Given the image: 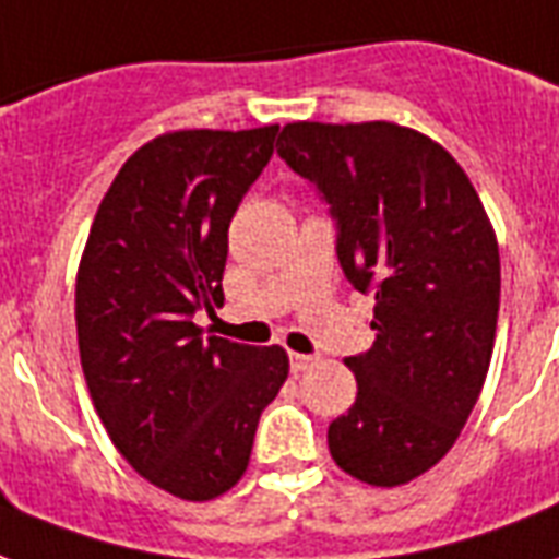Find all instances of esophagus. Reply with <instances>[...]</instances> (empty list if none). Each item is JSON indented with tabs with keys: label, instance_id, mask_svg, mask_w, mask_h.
Wrapping results in <instances>:
<instances>
[{
	"label": "esophagus",
	"instance_id": "esophagus-1",
	"mask_svg": "<svg viewBox=\"0 0 559 559\" xmlns=\"http://www.w3.org/2000/svg\"><path fill=\"white\" fill-rule=\"evenodd\" d=\"M313 364L311 355H301V353H290V370L293 373H301V370H308Z\"/></svg>",
	"mask_w": 559,
	"mask_h": 559
}]
</instances>
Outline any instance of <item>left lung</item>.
Here are the masks:
<instances>
[{
  "label": "left lung",
  "mask_w": 559,
  "mask_h": 559,
  "mask_svg": "<svg viewBox=\"0 0 559 559\" xmlns=\"http://www.w3.org/2000/svg\"><path fill=\"white\" fill-rule=\"evenodd\" d=\"M278 156L329 206L346 281L376 299V343L346 358L358 396L329 427L332 459L403 486L453 448L489 373L495 230L456 159L406 127L287 123Z\"/></svg>",
  "instance_id": "left-lung-1"
}]
</instances>
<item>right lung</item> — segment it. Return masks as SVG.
<instances>
[{"instance_id": "right-lung-1", "label": "right lung", "mask_w": 559, "mask_h": 559, "mask_svg": "<svg viewBox=\"0 0 559 559\" xmlns=\"http://www.w3.org/2000/svg\"><path fill=\"white\" fill-rule=\"evenodd\" d=\"M278 127L180 130L132 153L91 225L76 275L82 373L111 444L153 486L210 500L246 474L281 346L204 337L225 301L227 227Z\"/></svg>"}]
</instances>
